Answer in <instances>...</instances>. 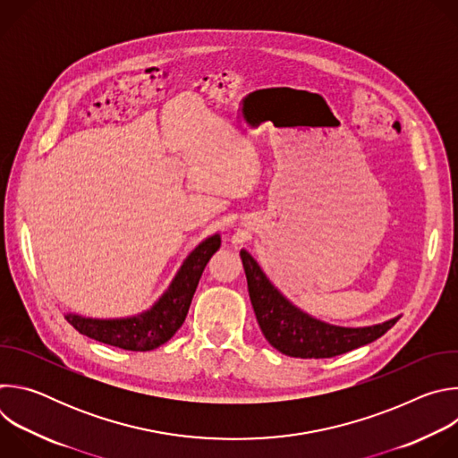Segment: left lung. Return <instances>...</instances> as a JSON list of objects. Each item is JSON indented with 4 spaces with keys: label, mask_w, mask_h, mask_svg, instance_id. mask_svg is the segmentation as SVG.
<instances>
[{
    "label": "left lung",
    "mask_w": 458,
    "mask_h": 458,
    "mask_svg": "<svg viewBox=\"0 0 458 458\" xmlns=\"http://www.w3.org/2000/svg\"><path fill=\"white\" fill-rule=\"evenodd\" d=\"M250 301L267 341L281 353L295 359H330L343 355L382 337L397 318L368 326V328H339L324 324L292 306L260 272L248 251H241Z\"/></svg>",
    "instance_id": "8db88e82"
}]
</instances>
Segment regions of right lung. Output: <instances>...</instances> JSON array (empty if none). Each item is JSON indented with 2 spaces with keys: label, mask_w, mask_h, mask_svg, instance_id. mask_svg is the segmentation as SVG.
Instances as JSON below:
<instances>
[{
  "label": "right lung",
  "mask_w": 458,
  "mask_h": 458,
  "mask_svg": "<svg viewBox=\"0 0 458 458\" xmlns=\"http://www.w3.org/2000/svg\"><path fill=\"white\" fill-rule=\"evenodd\" d=\"M219 246L221 237L214 235L195 248L184 260L168 292L150 311L143 315L121 320H98L67 315V320L80 334L103 344L130 352H150L170 341L182 326L203 270Z\"/></svg>",
  "instance_id": "add662e5"
}]
</instances>
